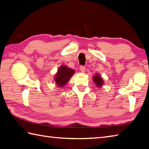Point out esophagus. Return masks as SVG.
I'll return each mask as SVG.
<instances>
[{
    "label": "esophagus",
    "mask_w": 149,
    "mask_h": 149,
    "mask_svg": "<svg viewBox=\"0 0 149 149\" xmlns=\"http://www.w3.org/2000/svg\"><path fill=\"white\" fill-rule=\"evenodd\" d=\"M80 71L82 72H85V70H86V68H85L84 66H80V68H79Z\"/></svg>",
    "instance_id": "esophagus-1"
}]
</instances>
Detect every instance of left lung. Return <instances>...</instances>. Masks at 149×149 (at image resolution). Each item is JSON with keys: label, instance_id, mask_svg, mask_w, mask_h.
Returning <instances> with one entry per match:
<instances>
[{"label": "left lung", "instance_id": "left-lung-1", "mask_svg": "<svg viewBox=\"0 0 149 149\" xmlns=\"http://www.w3.org/2000/svg\"><path fill=\"white\" fill-rule=\"evenodd\" d=\"M93 81H94V83L96 84L97 86H99V87H100L103 84L102 79L101 78V77L99 75H97V74L94 76Z\"/></svg>", "mask_w": 149, "mask_h": 149}]
</instances>
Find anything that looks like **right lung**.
<instances>
[{
	"instance_id": "obj_1",
	"label": "right lung",
	"mask_w": 149,
	"mask_h": 149,
	"mask_svg": "<svg viewBox=\"0 0 149 149\" xmlns=\"http://www.w3.org/2000/svg\"><path fill=\"white\" fill-rule=\"evenodd\" d=\"M74 74V70L66 66H61L55 77V82L59 86H64L68 83L70 78Z\"/></svg>"
}]
</instances>
